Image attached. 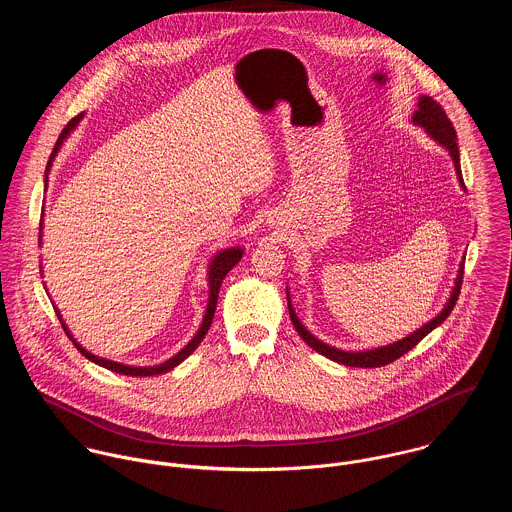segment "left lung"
I'll list each match as a JSON object with an SVG mask.
<instances>
[{
    "label": "left lung",
    "mask_w": 512,
    "mask_h": 512,
    "mask_svg": "<svg viewBox=\"0 0 512 512\" xmlns=\"http://www.w3.org/2000/svg\"><path fill=\"white\" fill-rule=\"evenodd\" d=\"M412 124L414 126H420L424 128V132L438 144L443 147L451 161H453V167H455V173H457V181L461 185V189H465L463 185V177H461V163H459V147H457V134L449 122V118L445 116L443 108L439 106L436 100H432L430 96H420L418 98V104H416V110L412 114ZM465 256L461 258L459 262V268H457V276L453 280V288L449 292V297L445 301V305L441 307L436 317H432L428 323H424L420 329L412 331L410 335L394 341V343H388V345H382V347H376V349H363V351H343V349H337V347H331L323 341H319L315 335H311L307 331V327L299 321V317L295 315L292 305V297H290V288H286V295H288V309H290V317H292L293 327L295 331L299 333V337L313 349L317 351L319 355L339 363V365L345 366H357V368H376V366L388 365L396 359H400L404 353H408L410 349H414L428 333H432L436 327H439L447 317L449 313L453 311L455 307V301H457V295L461 290V282H463V262Z\"/></svg>",
    "instance_id": "1"
}]
</instances>
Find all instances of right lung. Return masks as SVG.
<instances>
[{
    "label": "right lung",
    "instance_id": "obj_1",
    "mask_svg": "<svg viewBox=\"0 0 512 512\" xmlns=\"http://www.w3.org/2000/svg\"><path fill=\"white\" fill-rule=\"evenodd\" d=\"M84 118V114H78L76 118H73L69 124H67V128L61 132V136H59V140H57V144L53 147V153H51V157H49V161H47V169H45V191H47V183H49V173H51V167H53V161H55V157H57V153L61 151V147L63 144L67 142V138L73 134L74 130L78 128V124H80V120ZM45 215V213H43ZM43 240V219H41V224H39V242ZM244 256V250H242V246H230V248H222L219 250L213 258H211V262H209V268H207V286H209V299H207V309H205V315H203V323H201V327H199V331L193 335V339L177 353V355H173L171 359H167V361H163V363H159V365L153 366H134V365H124V363H116V361H110V359H102V357H98V355H94V353H90V351H86L76 339H74L73 333H71V329H69V325L65 323V319H63V315H61V311H59V307L53 303V307H55V311H57V315H59V321L63 323V329L67 331V335H69V339L73 341L74 347L88 359V361H92L94 365L104 366V368H108V370H112V372H118V374H126V376H153V374H163V372H169V370H173L175 366L181 365L199 345H201V341L205 339V335H207V331H209V327H211V323H213V317H215V309H217V299H219V290L220 284H222V280H224V276L240 262V258ZM43 268V266H41ZM41 276H43V270H41ZM43 286H45V282H43ZM47 288V286H45Z\"/></svg>",
    "mask_w": 512,
    "mask_h": 512
}]
</instances>
